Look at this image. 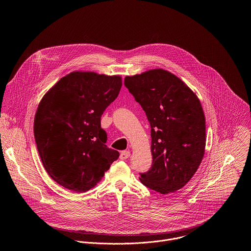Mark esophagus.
Wrapping results in <instances>:
<instances>
[{
	"label": "esophagus",
	"mask_w": 251,
	"mask_h": 251,
	"mask_svg": "<svg viewBox=\"0 0 251 251\" xmlns=\"http://www.w3.org/2000/svg\"><path fill=\"white\" fill-rule=\"evenodd\" d=\"M131 156V152L129 151H123L120 152V158L121 160H126Z\"/></svg>",
	"instance_id": "obj_1"
}]
</instances>
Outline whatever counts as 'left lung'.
Segmentation results:
<instances>
[{
    "label": "left lung",
    "instance_id": "1",
    "mask_svg": "<svg viewBox=\"0 0 251 251\" xmlns=\"http://www.w3.org/2000/svg\"><path fill=\"white\" fill-rule=\"evenodd\" d=\"M124 84L151 128L152 165L140 173V181L164 195L179 190L194 176L205 151V117L199 98L162 69L126 76Z\"/></svg>",
    "mask_w": 251,
    "mask_h": 251
}]
</instances>
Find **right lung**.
Wrapping results in <instances>:
<instances>
[{"label":"right lung","instance_id":"1","mask_svg":"<svg viewBox=\"0 0 251 251\" xmlns=\"http://www.w3.org/2000/svg\"><path fill=\"white\" fill-rule=\"evenodd\" d=\"M120 76L74 72L61 78L36 110V147L50 177L76 193L88 191L120 152L105 145V109L120 94Z\"/></svg>","mask_w":251,"mask_h":251}]
</instances>
